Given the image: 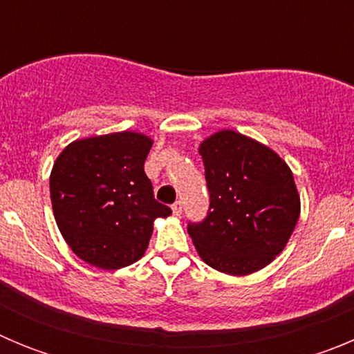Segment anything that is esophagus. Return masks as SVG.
Returning <instances> with one entry per match:
<instances>
[{
    "label": "esophagus",
    "mask_w": 354,
    "mask_h": 354,
    "mask_svg": "<svg viewBox=\"0 0 354 354\" xmlns=\"http://www.w3.org/2000/svg\"><path fill=\"white\" fill-rule=\"evenodd\" d=\"M171 212H174L175 216L183 214V202H175V204L171 205Z\"/></svg>",
    "instance_id": "esophagus-1"
}]
</instances>
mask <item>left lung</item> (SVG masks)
Instances as JSON below:
<instances>
[{
	"label": "left lung",
	"mask_w": 354,
	"mask_h": 354,
	"mask_svg": "<svg viewBox=\"0 0 354 354\" xmlns=\"http://www.w3.org/2000/svg\"><path fill=\"white\" fill-rule=\"evenodd\" d=\"M207 216L187 225L200 259L234 277L255 273L286 248L299 218V195L287 162L270 147L223 129L200 143Z\"/></svg>",
	"instance_id": "left-lung-1"
}]
</instances>
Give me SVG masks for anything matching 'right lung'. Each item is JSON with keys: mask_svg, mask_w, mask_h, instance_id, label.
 <instances>
[{"mask_svg": "<svg viewBox=\"0 0 354 354\" xmlns=\"http://www.w3.org/2000/svg\"><path fill=\"white\" fill-rule=\"evenodd\" d=\"M152 140L122 131L68 143L49 177L55 220L81 261L120 270L140 261L156 218L171 209L154 198L145 175Z\"/></svg>", "mask_w": 354, "mask_h": 354, "instance_id": "right-lung-1", "label": "right lung"}]
</instances>
